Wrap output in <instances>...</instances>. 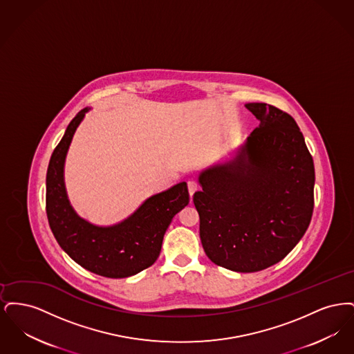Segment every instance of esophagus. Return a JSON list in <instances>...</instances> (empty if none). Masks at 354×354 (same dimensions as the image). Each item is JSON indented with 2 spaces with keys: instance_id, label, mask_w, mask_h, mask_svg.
<instances>
[{
  "instance_id": "34e87169",
  "label": "esophagus",
  "mask_w": 354,
  "mask_h": 354,
  "mask_svg": "<svg viewBox=\"0 0 354 354\" xmlns=\"http://www.w3.org/2000/svg\"><path fill=\"white\" fill-rule=\"evenodd\" d=\"M188 192H189V196L192 198V195L198 191V188H199V185H198V183L195 182V180H188Z\"/></svg>"
}]
</instances>
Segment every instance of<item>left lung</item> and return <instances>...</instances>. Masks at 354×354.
Masks as SVG:
<instances>
[{"mask_svg": "<svg viewBox=\"0 0 354 354\" xmlns=\"http://www.w3.org/2000/svg\"><path fill=\"white\" fill-rule=\"evenodd\" d=\"M260 120L235 159L204 169L194 194L204 252L216 266L257 272L281 261L312 219L313 158L296 120L267 103H247Z\"/></svg>", "mask_w": 354, "mask_h": 354, "instance_id": "1", "label": "left lung"}]
</instances>
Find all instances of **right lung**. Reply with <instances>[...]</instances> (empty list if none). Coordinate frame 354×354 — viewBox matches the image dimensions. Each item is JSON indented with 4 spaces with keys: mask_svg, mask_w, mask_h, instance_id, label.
Masks as SVG:
<instances>
[{
    "mask_svg": "<svg viewBox=\"0 0 354 354\" xmlns=\"http://www.w3.org/2000/svg\"><path fill=\"white\" fill-rule=\"evenodd\" d=\"M86 107L68 123L51 153L46 174V214L59 247L84 270L103 277L123 279L151 267L172 218L189 202L187 183L171 187L143 203L131 216L110 227H98L80 218L70 205L64 166L73 135Z\"/></svg>",
    "mask_w": 354,
    "mask_h": 354,
    "instance_id": "obj_1",
    "label": "right lung"
}]
</instances>
